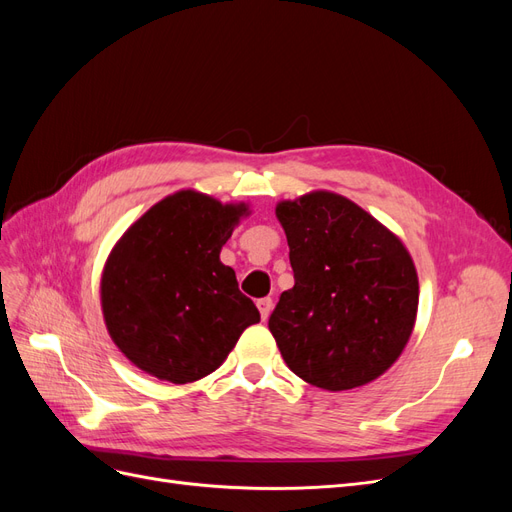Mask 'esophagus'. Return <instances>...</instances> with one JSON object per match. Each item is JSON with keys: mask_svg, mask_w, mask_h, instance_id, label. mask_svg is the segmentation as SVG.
<instances>
[{"mask_svg": "<svg viewBox=\"0 0 512 512\" xmlns=\"http://www.w3.org/2000/svg\"><path fill=\"white\" fill-rule=\"evenodd\" d=\"M258 309H260V316H262V320H267L269 318V314H271V309H273V301H271V297H265V299H258Z\"/></svg>", "mask_w": 512, "mask_h": 512, "instance_id": "34e87169", "label": "esophagus"}]
</instances>
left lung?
<instances>
[{"mask_svg": "<svg viewBox=\"0 0 512 512\" xmlns=\"http://www.w3.org/2000/svg\"><path fill=\"white\" fill-rule=\"evenodd\" d=\"M275 215L294 273L269 318L286 365L327 391L376 380L414 329L418 277L406 245L333 192L282 200Z\"/></svg>", "mask_w": 512, "mask_h": 512, "instance_id": "1", "label": "left lung"}]
</instances>
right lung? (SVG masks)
Segmentation results:
<instances>
[{
	"label": "right lung",
	"instance_id": "right-lung-1",
	"mask_svg": "<svg viewBox=\"0 0 512 512\" xmlns=\"http://www.w3.org/2000/svg\"><path fill=\"white\" fill-rule=\"evenodd\" d=\"M247 207L181 190L138 218L108 256L102 314L117 348L147 374L188 384L218 369L260 322L222 245Z\"/></svg>",
	"mask_w": 512,
	"mask_h": 512
}]
</instances>
